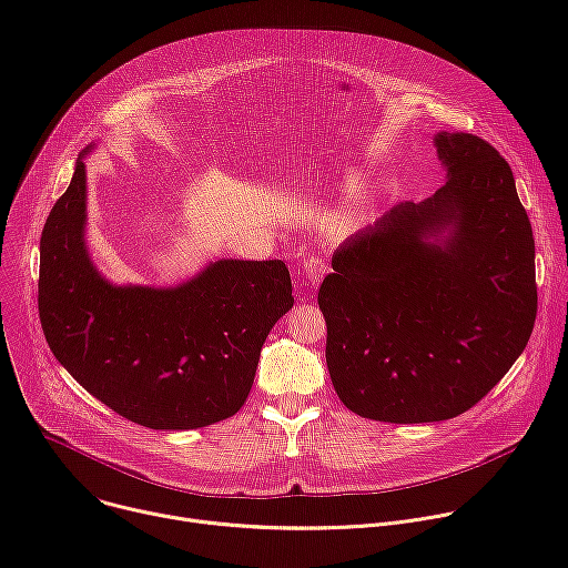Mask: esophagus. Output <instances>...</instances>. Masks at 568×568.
I'll return each mask as SVG.
<instances>
[{"instance_id": "34e87169", "label": "esophagus", "mask_w": 568, "mask_h": 568, "mask_svg": "<svg viewBox=\"0 0 568 568\" xmlns=\"http://www.w3.org/2000/svg\"><path fill=\"white\" fill-rule=\"evenodd\" d=\"M328 274V263L323 261V258H318V256H307L305 261H303V267H301V276H303V281L307 283V285H318L321 283V278Z\"/></svg>"}]
</instances>
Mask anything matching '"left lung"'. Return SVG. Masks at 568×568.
I'll return each mask as SVG.
<instances>
[{
	"instance_id": "obj_1",
	"label": "left lung",
	"mask_w": 568,
	"mask_h": 568,
	"mask_svg": "<svg viewBox=\"0 0 568 568\" xmlns=\"http://www.w3.org/2000/svg\"><path fill=\"white\" fill-rule=\"evenodd\" d=\"M436 145L447 182L351 237L318 287L333 386L379 423L465 414L535 328V237L510 164L476 134L443 132ZM445 223L443 248L424 242Z\"/></svg>"
}]
</instances>
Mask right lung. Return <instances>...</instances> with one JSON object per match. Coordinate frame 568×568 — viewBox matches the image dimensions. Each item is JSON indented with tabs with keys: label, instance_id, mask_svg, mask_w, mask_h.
I'll list each match as a JSON object with an SVG mask.
<instances>
[{
	"label": "right lung",
	"instance_id": "right-lung-1",
	"mask_svg": "<svg viewBox=\"0 0 568 568\" xmlns=\"http://www.w3.org/2000/svg\"><path fill=\"white\" fill-rule=\"evenodd\" d=\"M85 166L40 240L47 344L105 407L148 429H197L245 404L261 348L294 305L283 261H217L173 290L112 287L85 250Z\"/></svg>",
	"mask_w": 568,
	"mask_h": 568
}]
</instances>
